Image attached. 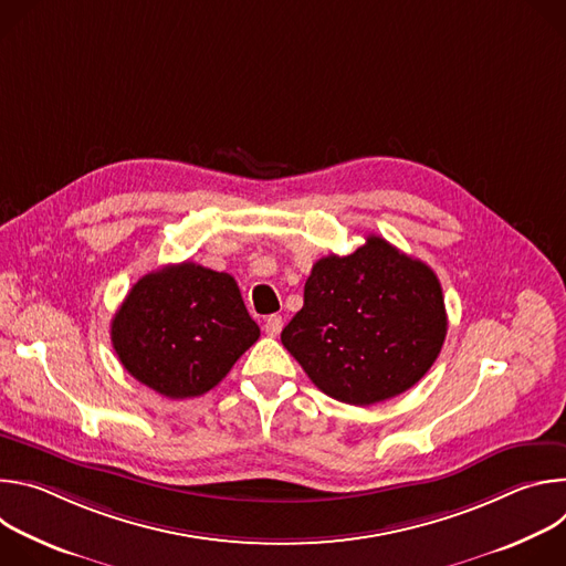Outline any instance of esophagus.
<instances>
[{
    "label": "esophagus",
    "mask_w": 566,
    "mask_h": 566,
    "mask_svg": "<svg viewBox=\"0 0 566 566\" xmlns=\"http://www.w3.org/2000/svg\"><path fill=\"white\" fill-rule=\"evenodd\" d=\"M264 332H266L271 338H275V336L282 332V315H269V317L264 319Z\"/></svg>",
    "instance_id": "1"
}]
</instances>
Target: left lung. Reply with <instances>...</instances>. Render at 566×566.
Segmentation results:
<instances>
[{
  "instance_id": "left-lung-1",
  "label": "left lung",
  "mask_w": 566,
  "mask_h": 566,
  "mask_svg": "<svg viewBox=\"0 0 566 566\" xmlns=\"http://www.w3.org/2000/svg\"><path fill=\"white\" fill-rule=\"evenodd\" d=\"M448 332L434 271L369 234L354 253L313 264L282 345L327 396L374 406L417 385Z\"/></svg>"
}]
</instances>
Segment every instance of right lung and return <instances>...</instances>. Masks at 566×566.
<instances>
[{"mask_svg":"<svg viewBox=\"0 0 566 566\" xmlns=\"http://www.w3.org/2000/svg\"><path fill=\"white\" fill-rule=\"evenodd\" d=\"M258 338L234 277L195 262L143 275L112 319L123 367L168 398L206 394Z\"/></svg>","mask_w":566,"mask_h":566,"instance_id":"add662e5","label":"right lung"}]
</instances>
